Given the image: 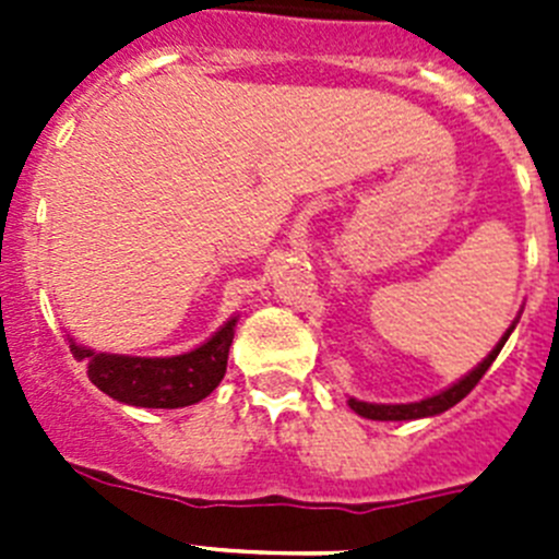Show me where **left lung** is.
Returning a JSON list of instances; mask_svg holds the SVG:
<instances>
[{
	"instance_id": "left-lung-1",
	"label": "left lung",
	"mask_w": 559,
	"mask_h": 559,
	"mask_svg": "<svg viewBox=\"0 0 559 559\" xmlns=\"http://www.w3.org/2000/svg\"><path fill=\"white\" fill-rule=\"evenodd\" d=\"M512 330H515V322H512V328L501 335V341H498L496 347H492V353L487 355V358H484L471 374H464L459 383H453V386L445 389V392L419 400V403H397V406H386V403H364V400L349 397V408L367 419H419V417H433V414L448 412V408L456 406L459 400H464L467 394L473 392V386H476L478 380L484 378V372L492 367V360L498 358V353H501V347L507 344V338H510Z\"/></svg>"
}]
</instances>
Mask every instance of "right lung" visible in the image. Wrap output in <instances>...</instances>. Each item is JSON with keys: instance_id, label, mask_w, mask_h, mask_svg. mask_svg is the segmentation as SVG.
Segmentation results:
<instances>
[{"instance_id": "1", "label": "right lung", "mask_w": 559, "mask_h": 559, "mask_svg": "<svg viewBox=\"0 0 559 559\" xmlns=\"http://www.w3.org/2000/svg\"><path fill=\"white\" fill-rule=\"evenodd\" d=\"M237 316L192 353L173 358L95 353L69 338V349L88 369V380L108 397L140 408H185L204 400L226 374Z\"/></svg>"}]
</instances>
